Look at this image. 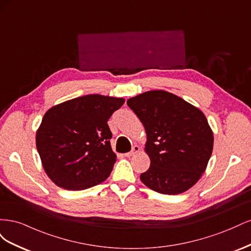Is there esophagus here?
<instances>
[{"mask_svg":"<svg viewBox=\"0 0 251 251\" xmlns=\"http://www.w3.org/2000/svg\"><path fill=\"white\" fill-rule=\"evenodd\" d=\"M139 151H140V148H139L138 146H134V147L132 148V151H128V153H126V157H132V156L136 155L137 153H139Z\"/></svg>","mask_w":251,"mask_h":251,"instance_id":"34e87169","label":"esophagus"}]
</instances>
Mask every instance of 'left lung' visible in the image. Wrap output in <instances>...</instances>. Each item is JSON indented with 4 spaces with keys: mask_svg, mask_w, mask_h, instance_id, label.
I'll use <instances>...</instances> for the list:
<instances>
[{
    "mask_svg": "<svg viewBox=\"0 0 251 251\" xmlns=\"http://www.w3.org/2000/svg\"><path fill=\"white\" fill-rule=\"evenodd\" d=\"M147 133L144 151L150 169L140 175L144 185L164 195L186 192L207 168L214 133L203 112L163 90L148 91L126 101Z\"/></svg>",
    "mask_w": 251,
    "mask_h": 251,
    "instance_id": "1",
    "label": "left lung"
}]
</instances>
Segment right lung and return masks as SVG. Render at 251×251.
Returning a JSON list of instances; mask_svg holds the SVG:
<instances>
[{
    "instance_id": "1",
    "label": "right lung",
    "mask_w": 251,
    "mask_h": 251,
    "mask_svg": "<svg viewBox=\"0 0 251 251\" xmlns=\"http://www.w3.org/2000/svg\"><path fill=\"white\" fill-rule=\"evenodd\" d=\"M125 98L90 94L50 108L36 131V149L53 183L82 191L107 179L116 162L108 120Z\"/></svg>"
}]
</instances>
